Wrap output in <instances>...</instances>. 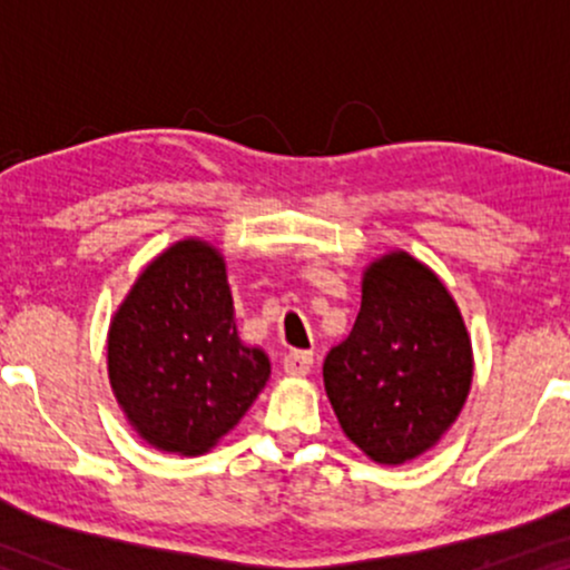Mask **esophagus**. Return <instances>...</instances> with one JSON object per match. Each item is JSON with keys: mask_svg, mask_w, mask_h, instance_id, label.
<instances>
[{"mask_svg": "<svg viewBox=\"0 0 570 570\" xmlns=\"http://www.w3.org/2000/svg\"><path fill=\"white\" fill-rule=\"evenodd\" d=\"M313 367V353L311 351H289L284 356V370L286 375L303 377Z\"/></svg>", "mask_w": 570, "mask_h": 570, "instance_id": "esophagus-1", "label": "esophagus"}]
</instances>
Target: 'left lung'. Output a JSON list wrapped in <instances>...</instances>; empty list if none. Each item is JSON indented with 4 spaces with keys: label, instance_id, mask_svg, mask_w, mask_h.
<instances>
[{
    "label": "left lung",
    "instance_id": "8db88e82",
    "mask_svg": "<svg viewBox=\"0 0 570 570\" xmlns=\"http://www.w3.org/2000/svg\"><path fill=\"white\" fill-rule=\"evenodd\" d=\"M472 340L455 299L407 252L375 259L362 311L324 358L340 429L372 461H412L440 442L469 396Z\"/></svg>",
    "mask_w": 570,
    "mask_h": 570
}]
</instances>
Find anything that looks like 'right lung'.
Segmentation results:
<instances>
[{
    "label": "right lung",
    "instance_id": "1",
    "mask_svg": "<svg viewBox=\"0 0 570 570\" xmlns=\"http://www.w3.org/2000/svg\"><path fill=\"white\" fill-rule=\"evenodd\" d=\"M107 356L136 434L179 455L214 448L271 377L265 351L240 343L235 330L225 259L198 238L144 267L117 307Z\"/></svg>",
    "mask_w": 570,
    "mask_h": 570
}]
</instances>
